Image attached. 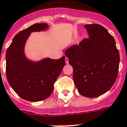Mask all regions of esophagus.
<instances>
[{"label":"esophagus","mask_w":127,"mask_h":127,"mask_svg":"<svg viewBox=\"0 0 127 127\" xmlns=\"http://www.w3.org/2000/svg\"><path fill=\"white\" fill-rule=\"evenodd\" d=\"M65 63H66L67 64L69 63V59L67 58H65Z\"/></svg>","instance_id":"obj_1"}]
</instances>
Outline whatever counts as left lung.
I'll list each match as a JSON object with an SVG mask.
<instances>
[{"label": "left lung", "mask_w": 127, "mask_h": 127, "mask_svg": "<svg viewBox=\"0 0 127 127\" xmlns=\"http://www.w3.org/2000/svg\"><path fill=\"white\" fill-rule=\"evenodd\" d=\"M89 38L65 52L73 69V77L78 92L95 98L111 89L117 77L120 62L115 39L103 26L87 24Z\"/></svg>", "instance_id": "1"}]
</instances>
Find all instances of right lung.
Returning a JSON list of instances; mask_svg holds the SVG:
<instances>
[{"mask_svg":"<svg viewBox=\"0 0 127 127\" xmlns=\"http://www.w3.org/2000/svg\"><path fill=\"white\" fill-rule=\"evenodd\" d=\"M49 25L35 23L14 36L6 54L7 79L18 96L30 102L48 98L54 84L65 65V56L58 60L45 58L38 61L28 59L25 46L31 33L46 31Z\"/></svg>","mask_w":127,"mask_h":127,"instance_id":"add662e5","label":"right lung"}]
</instances>
